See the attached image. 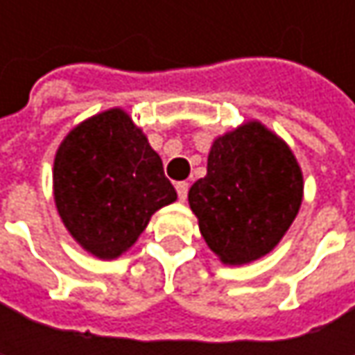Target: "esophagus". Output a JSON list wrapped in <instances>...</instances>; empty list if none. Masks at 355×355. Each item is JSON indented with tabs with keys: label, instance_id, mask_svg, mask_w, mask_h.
Listing matches in <instances>:
<instances>
[{
	"label": "esophagus",
	"instance_id": "obj_1",
	"mask_svg": "<svg viewBox=\"0 0 355 355\" xmlns=\"http://www.w3.org/2000/svg\"><path fill=\"white\" fill-rule=\"evenodd\" d=\"M175 189H178L180 201H185L187 199V191H189V184L187 182H180V184H175Z\"/></svg>",
	"mask_w": 355,
	"mask_h": 355
}]
</instances>
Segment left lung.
Segmentation results:
<instances>
[{
    "instance_id": "1",
    "label": "left lung",
    "mask_w": 355,
    "mask_h": 355,
    "mask_svg": "<svg viewBox=\"0 0 355 355\" xmlns=\"http://www.w3.org/2000/svg\"><path fill=\"white\" fill-rule=\"evenodd\" d=\"M199 231L227 265L277 247L302 203V171L288 146L259 122L217 138L207 175L189 189Z\"/></svg>"
}]
</instances>
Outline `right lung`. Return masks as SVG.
<instances>
[{
    "label": "right lung",
    "mask_w": 355,
    "mask_h": 355,
    "mask_svg": "<svg viewBox=\"0 0 355 355\" xmlns=\"http://www.w3.org/2000/svg\"><path fill=\"white\" fill-rule=\"evenodd\" d=\"M53 185L62 223L98 259L122 254L150 217L178 199L159 156L120 108L89 118L62 140Z\"/></svg>",
    "instance_id": "right-lung-1"
}]
</instances>
